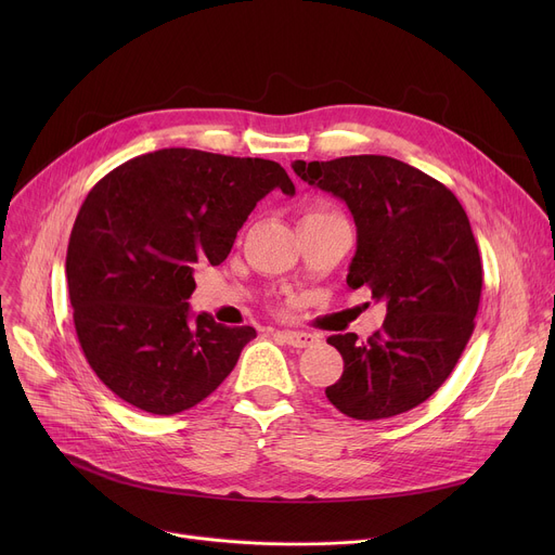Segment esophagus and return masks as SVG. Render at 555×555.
<instances>
[{"label": "esophagus", "mask_w": 555, "mask_h": 555, "mask_svg": "<svg viewBox=\"0 0 555 555\" xmlns=\"http://www.w3.org/2000/svg\"><path fill=\"white\" fill-rule=\"evenodd\" d=\"M287 346H295V348H306V346H312L314 341H319L317 335H310V333H295V331H281L276 333Z\"/></svg>", "instance_id": "1"}]
</instances>
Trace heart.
Returning a JSON list of instances; mask_svg holds the SVG:
<instances>
[{
  "label": "heart",
  "mask_w": 555,
  "mask_h": 555,
  "mask_svg": "<svg viewBox=\"0 0 555 555\" xmlns=\"http://www.w3.org/2000/svg\"><path fill=\"white\" fill-rule=\"evenodd\" d=\"M319 214H331V211H326V209H322V207H314V209H308V211H306V216H319Z\"/></svg>",
  "instance_id": "b5f03b06"
}]
</instances>
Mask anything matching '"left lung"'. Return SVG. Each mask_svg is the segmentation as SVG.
Wrapping results in <instances>:
<instances>
[{
    "mask_svg": "<svg viewBox=\"0 0 555 555\" xmlns=\"http://www.w3.org/2000/svg\"><path fill=\"white\" fill-rule=\"evenodd\" d=\"M293 168L346 202L358 227L346 283L387 304L366 341L328 337L344 373L326 398L358 421L410 412L448 380L475 331L483 270L470 220L448 186L393 157L297 159Z\"/></svg>",
    "mask_w": 555,
    "mask_h": 555,
    "instance_id": "left-lung-1",
    "label": "left lung"
}]
</instances>
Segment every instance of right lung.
Listing matches in <instances>:
<instances>
[{
	"label": "right lung",
	"mask_w": 555,
	"mask_h": 555,
	"mask_svg": "<svg viewBox=\"0 0 555 555\" xmlns=\"http://www.w3.org/2000/svg\"><path fill=\"white\" fill-rule=\"evenodd\" d=\"M295 184L281 164L164 149L109 170L85 197L67 247L82 353L99 380L141 412L172 416L211 396L251 326L195 317L197 262L229 256L256 202Z\"/></svg>",
	"instance_id": "add662e5"
}]
</instances>
